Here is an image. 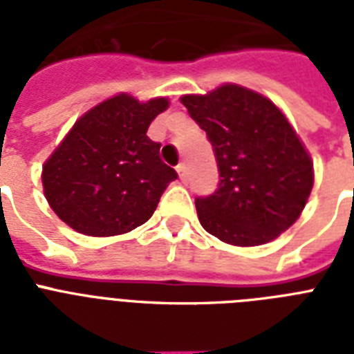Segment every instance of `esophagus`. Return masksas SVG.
<instances>
[{"label": "esophagus", "instance_id": "1", "mask_svg": "<svg viewBox=\"0 0 354 354\" xmlns=\"http://www.w3.org/2000/svg\"><path fill=\"white\" fill-rule=\"evenodd\" d=\"M176 171L180 180H185V176H187V167H185V163H180V165L176 167Z\"/></svg>", "mask_w": 354, "mask_h": 354}]
</instances>
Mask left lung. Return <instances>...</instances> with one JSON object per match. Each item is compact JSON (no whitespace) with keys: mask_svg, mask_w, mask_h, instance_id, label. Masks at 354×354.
I'll return each mask as SVG.
<instances>
[{"mask_svg":"<svg viewBox=\"0 0 354 354\" xmlns=\"http://www.w3.org/2000/svg\"><path fill=\"white\" fill-rule=\"evenodd\" d=\"M180 101L207 133L221 172L215 193L194 200L205 232L233 246H259L286 232L307 204L314 171L283 112L236 84Z\"/></svg>","mask_w":354,"mask_h":354,"instance_id":"obj_1","label":"left lung"}]
</instances>
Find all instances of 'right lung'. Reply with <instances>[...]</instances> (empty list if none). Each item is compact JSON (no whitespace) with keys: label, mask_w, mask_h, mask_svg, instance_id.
Returning a JSON list of instances; mask_svg holds the SVG:
<instances>
[{"label":"right lung","mask_w":354,"mask_h":354,"mask_svg":"<svg viewBox=\"0 0 354 354\" xmlns=\"http://www.w3.org/2000/svg\"><path fill=\"white\" fill-rule=\"evenodd\" d=\"M165 97L139 102L119 93L86 112L46 161L44 194L75 232L112 236L149 221L176 171L147 136Z\"/></svg>","instance_id":"1"}]
</instances>
